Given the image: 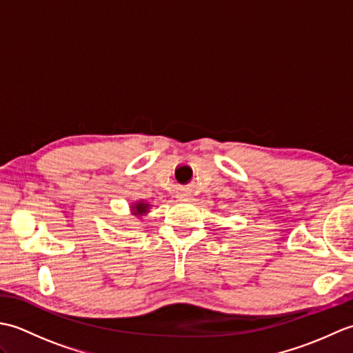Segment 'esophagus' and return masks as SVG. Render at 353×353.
Segmentation results:
<instances>
[{"instance_id":"esophagus-1","label":"esophagus","mask_w":353,"mask_h":353,"mask_svg":"<svg viewBox=\"0 0 353 353\" xmlns=\"http://www.w3.org/2000/svg\"><path fill=\"white\" fill-rule=\"evenodd\" d=\"M177 199L181 200V201H190L191 200V194L181 192V194H177Z\"/></svg>"}]
</instances>
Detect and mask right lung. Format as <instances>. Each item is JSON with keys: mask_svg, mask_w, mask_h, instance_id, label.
<instances>
[{"mask_svg": "<svg viewBox=\"0 0 353 353\" xmlns=\"http://www.w3.org/2000/svg\"><path fill=\"white\" fill-rule=\"evenodd\" d=\"M147 208H148V205H145V203H138L137 206H134V209H137V215H139V214H144V212H147Z\"/></svg>", "mask_w": 353, "mask_h": 353, "instance_id": "right-lung-1", "label": "right lung"}]
</instances>
